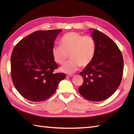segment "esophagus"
Listing matches in <instances>:
<instances>
[{
	"mask_svg": "<svg viewBox=\"0 0 134 134\" xmlns=\"http://www.w3.org/2000/svg\"><path fill=\"white\" fill-rule=\"evenodd\" d=\"M74 76V74H69V75H67V77H72Z\"/></svg>",
	"mask_w": 134,
	"mask_h": 134,
	"instance_id": "esophagus-1",
	"label": "esophagus"
}]
</instances>
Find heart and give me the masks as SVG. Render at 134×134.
<instances>
[{
  "mask_svg": "<svg viewBox=\"0 0 134 134\" xmlns=\"http://www.w3.org/2000/svg\"><path fill=\"white\" fill-rule=\"evenodd\" d=\"M60 46L53 47L52 55L54 60L60 65L65 63L70 56L71 60L61 67L62 71L71 74L76 71L81 66L86 67L94 58L96 42L90 35L71 32L62 36Z\"/></svg>",
  "mask_w": 134,
  "mask_h": 134,
  "instance_id": "1",
  "label": "heart"
}]
</instances>
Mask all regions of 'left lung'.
Returning a JSON list of instances; mask_svg holds the SVG:
<instances>
[{"label":"left lung","mask_w":134,"mask_h":134,"mask_svg":"<svg viewBox=\"0 0 134 134\" xmlns=\"http://www.w3.org/2000/svg\"><path fill=\"white\" fill-rule=\"evenodd\" d=\"M92 36L96 42V52L92 63L80 72L83 83L79 92L88 100L101 101L112 96L120 85L123 58L118 45L104 33L95 29Z\"/></svg>","instance_id":"8db88e82"}]
</instances>
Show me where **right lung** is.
<instances>
[{"label": "right lung", "instance_id": "1", "mask_svg": "<svg viewBox=\"0 0 134 134\" xmlns=\"http://www.w3.org/2000/svg\"><path fill=\"white\" fill-rule=\"evenodd\" d=\"M62 30H38L22 39L11 57L13 84L22 97L33 102L44 101L56 92L64 73H54L58 65L52 49Z\"/></svg>", "mask_w": 134, "mask_h": 134}]
</instances>
